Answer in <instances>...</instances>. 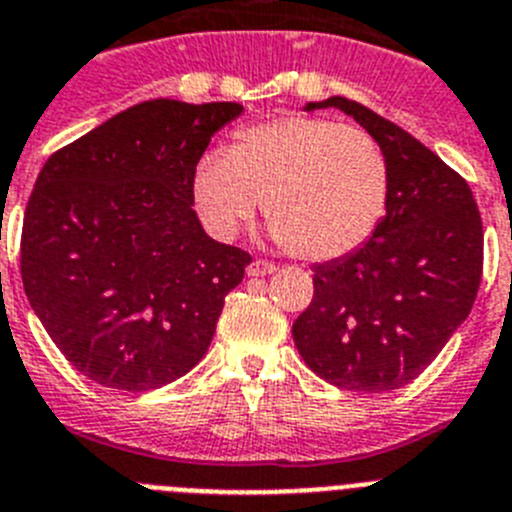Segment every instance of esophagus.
Wrapping results in <instances>:
<instances>
[{"label":"esophagus","mask_w":512,"mask_h":512,"mask_svg":"<svg viewBox=\"0 0 512 512\" xmlns=\"http://www.w3.org/2000/svg\"><path fill=\"white\" fill-rule=\"evenodd\" d=\"M278 267L273 265V262H267V260H255L250 262V267H247V275L250 278H262V275H273Z\"/></svg>","instance_id":"1"}]
</instances>
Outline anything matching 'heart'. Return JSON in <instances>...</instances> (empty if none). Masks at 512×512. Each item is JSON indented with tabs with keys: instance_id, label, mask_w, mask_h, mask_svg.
Here are the masks:
<instances>
[{
	"instance_id": "obj_1",
	"label": "heart",
	"mask_w": 512,
	"mask_h": 512,
	"mask_svg": "<svg viewBox=\"0 0 512 512\" xmlns=\"http://www.w3.org/2000/svg\"><path fill=\"white\" fill-rule=\"evenodd\" d=\"M191 196L216 237H232L262 199L278 242L306 260H336L380 224L388 165L367 132L290 114L237 130L227 153L201 155Z\"/></svg>"
}]
</instances>
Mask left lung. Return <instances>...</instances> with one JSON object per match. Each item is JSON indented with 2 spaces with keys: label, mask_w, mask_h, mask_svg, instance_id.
Wrapping results in <instances>:
<instances>
[{
  "label": "left lung",
  "mask_w": 512,
  "mask_h": 512,
  "mask_svg": "<svg viewBox=\"0 0 512 512\" xmlns=\"http://www.w3.org/2000/svg\"><path fill=\"white\" fill-rule=\"evenodd\" d=\"M380 145L385 216L365 245L313 267V298L293 324L303 362L336 388L385 393L416 380L472 311L482 280V219L467 181L426 145L344 96Z\"/></svg>",
  "instance_id": "1"
}]
</instances>
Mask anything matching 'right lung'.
<instances>
[{
	"instance_id": "obj_1",
	"label": "right lung",
	"mask_w": 512,
	"mask_h": 512,
	"mask_svg": "<svg viewBox=\"0 0 512 512\" xmlns=\"http://www.w3.org/2000/svg\"><path fill=\"white\" fill-rule=\"evenodd\" d=\"M242 104L153 99L61 147L22 224L27 301L63 357L104 388L145 393L199 365L250 252L211 239L193 168Z\"/></svg>"
}]
</instances>
